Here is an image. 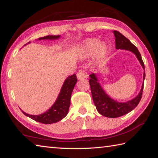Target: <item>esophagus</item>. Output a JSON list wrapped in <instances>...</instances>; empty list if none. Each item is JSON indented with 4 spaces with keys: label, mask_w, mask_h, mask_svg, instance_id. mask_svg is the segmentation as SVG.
Listing matches in <instances>:
<instances>
[{
    "label": "esophagus",
    "mask_w": 158,
    "mask_h": 158,
    "mask_svg": "<svg viewBox=\"0 0 158 158\" xmlns=\"http://www.w3.org/2000/svg\"><path fill=\"white\" fill-rule=\"evenodd\" d=\"M77 76V78L78 79H83V78H85L87 77V74L84 71L82 70H80L78 73L76 74Z\"/></svg>",
    "instance_id": "1"
}]
</instances>
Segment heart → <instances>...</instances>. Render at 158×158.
<instances>
[{"label": "heart", "mask_w": 158, "mask_h": 158, "mask_svg": "<svg viewBox=\"0 0 158 158\" xmlns=\"http://www.w3.org/2000/svg\"><path fill=\"white\" fill-rule=\"evenodd\" d=\"M82 52L87 56H90L96 52L97 58L102 60L108 53V46L105 43H100L97 38L85 40L81 45Z\"/></svg>", "instance_id": "obj_1"}]
</instances>
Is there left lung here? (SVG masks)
<instances>
[{
    "label": "left lung",
    "mask_w": 158,
    "mask_h": 158,
    "mask_svg": "<svg viewBox=\"0 0 158 158\" xmlns=\"http://www.w3.org/2000/svg\"><path fill=\"white\" fill-rule=\"evenodd\" d=\"M114 34L115 37V48L117 49L127 50L134 53L144 70V62L138 48L121 33L114 30ZM89 77H90L89 85L91 87V95L95 106L99 114L105 117L115 118L125 115L134 109L141 100L144 88V82L142 85L140 91L135 98L126 102H119L110 98L104 91L100 83L98 82L96 74L92 73ZM144 78L145 71H144L143 81Z\"/></svg>",
    "instance_id": "1"
}]
</instances>
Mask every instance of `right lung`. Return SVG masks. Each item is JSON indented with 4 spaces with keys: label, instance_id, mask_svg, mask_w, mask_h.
I'll return each instance as SVG.
<instances>
[{
    "label": "right lung",
    "instance_id": "add662e5",
    "mask_svg": "<svg viewBox=\"0 0 158 158\" xmlns=\"http://www.w3.org/2000/svg\"><path fill=\"white\" fill-rule=\"evenodd\" d=\"M60 37V35H47V36L39 38L38 40H56ZM30 43L29 42L27 44ZM77 80H78L76 74H73L66 78L56 102L46 112L40 115H30L21 110L22 112L26 116L40 123L49 124L60 121L67 115L69 111L71 96Z\"/></svg>",
    "mask_w": 158,
    "mask_h": 158
}]
</instances>
